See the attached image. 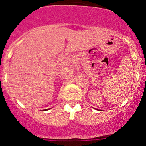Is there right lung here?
I'll list each match as a JSON object with an SVG mask.
<instances>
[{
  "mask_svg": "<svg viewBox=\"0 0 146 146\" xmlns=\"http://www.w3.org/2000/svg\"><path fill=\"white\" fill-rule=\"evenodd\" d=\"M50 109H51V108H50ZM50 109H48V110H44L46 111V110H50Z\"/></svg>",
  "mask_w": 146,
  "mask_h": 146,
  "instance_id": "add662e5",
  "label": "right lung"
}]
</instances>
